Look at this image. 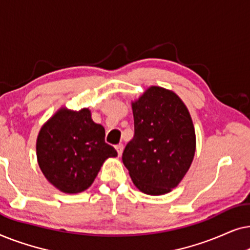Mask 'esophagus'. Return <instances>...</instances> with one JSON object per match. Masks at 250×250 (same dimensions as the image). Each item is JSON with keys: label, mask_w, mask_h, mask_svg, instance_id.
Masks as SVG:
<instances>
[{"label": "esophagus", "mask_w": 250, "mask_h": 250, "mask_svg": "<svg viewBox=\"0 0 250 250\" xmlns=\"http://www.w3.org/2000/svg\"><path fill=\"white\" fill-rule=\"evenodd\" d=\"M116 148V150H117V153H118V156H122V153H123V150H124V146L123 145H117L115 146Z\"/></svg>", "instance_id": "34e87169"}]
</instances>
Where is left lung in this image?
I'll list each match as a JSON object with an SVG mask.
<instances>
[{
    "label": "left lung",
    "mask_w": 250,
    "mask_h": 250,
    "mask_svg": "<svg viewBox=\"0 0 250 250\" xmlns=\"http://www.w3.org/2000/svg\"><path fill=\"white\" fill-rule=\"evenodd\" d=\"M134 136L122 159L140 191L169 192L189 169L196 134L189 111L173 92L152 86L132 104Z\"/></svg>",
    "instance_id": "1"
}]
</instances>
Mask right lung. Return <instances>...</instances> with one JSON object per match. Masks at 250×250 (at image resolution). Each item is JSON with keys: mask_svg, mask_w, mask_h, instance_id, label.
<instances>
[{"mask_svg": "<svg viewBox=\"0 0 250 250\" xmlns=\"http://www.w3.org/2000/svg\"><path fill=\"white\" fill-rule=\"evenodd\" d=\"M104 128L95 124L88 109H61L41 128L37 160L44 176L57 189L78 193L93 183L105 158L116 157L104 142Z\"/></svg>", "mask_w": 250, "mask_h": 250, "instance_id": "obj_1", "label": "right lung"}]
</instances>
